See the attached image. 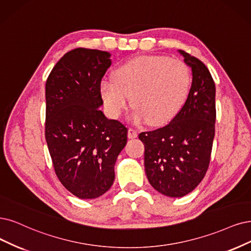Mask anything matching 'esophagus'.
Masks as SVG:
<instances>
[{"label":"esophagus","mask_w":251,"mask_h":251,"mask_svg":"<svg viewBox=\"0 0 251 251\" xmlns=\"http://www.w3.org/2000/svg\"><path fill=\"white\" fill-rule=\"evenodd\" d=\"M128 137L129 138H135V137H137V131L134 130L133 128H129L128 129Z\"/></svg>","instance_id":"1"}]
</instances>
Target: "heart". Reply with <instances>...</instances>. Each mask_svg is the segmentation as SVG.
Segmentation results:
<instances>
[{
  "mask_svg": "<svg viewBox=\"0 0 251 251\" xmlns=\"http://www.w3.org/2000/svg\"><path fill=\"white\" fill-rule=\"evenodd\" d=\"M190 82V71L184 62L164 55H144L121 65L114 79L102 80L100 91L114 117L123 114L132 97L135 122L161 125L181 109Z\"/></svg>",
  "mask_w": 251,
  "mask_h": 251,
  "instance_id": "heart-1",
  "label": "heart"
}]
</instances>
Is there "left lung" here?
Listing matches in <instances>:
<instances>
[{"mask_svg": "<svg viewBox=\"0 0 251 251\" xmlns=\"http://www.w3.org/2000/svg\"><path fill=\"white\" fill-rule=\"evenodd\" d=\"M192 70L188 96L169 124L138 134L145 145V170L150 184L171 198H182L208 171L215 135V82L207 66L180 50Z\"/></svg>", "mask_w": 251, "mask_h": 251, "instance_id": "8db88e82", "label": "left lung"}]
</instances>
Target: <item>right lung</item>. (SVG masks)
Listing matches in <instances>:
<instances>
[{"mask_svg":"<svg viewBox=\"0 0 251 251\" xmlns=\"http://www.w3.org/2000/svg\"><path fill=\"white\" fill-rule=\"evenodd\" d=\"M110 53L75 49L54 65L45 85V140L54 173L74 196L96 199L115 180V163L128 129L99 106Z\"/></svg>","mask_w":251,"mask_h":251,"instance_id":"right-lung-1","label":"right lung"}]
</instances>
